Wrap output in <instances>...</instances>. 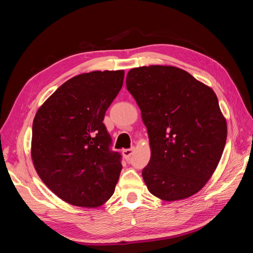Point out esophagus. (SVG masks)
Here are the masks:
<instances>
[{
    "instance_id": "esophagus-1",
    "label": "esophagus",
    "mask_w": 253,
    "mask_h": 253,
    "mask_svg": "<svg viewBox=\"0 0 253 253\" xmlns=\"http://www.w3.org/2000/svg\"><path fill=\"white\" fill-rule=\"evenodd\" d=\"M133 152H134V149H133V148H131V149H126V150L122 151V155H124V157L127 160V159H129V157L132 156Z\"/></svg>"
}]
</instances>
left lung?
Instances as JSON below:
<instances>
[{
    "label": "left lung",
    "instance_id": "8db88e82",
    "mask_svg": "<svg viewBox=\"0 0 253 253\" xmlns=\"http://www.w3.org/2000/svg\"><path fill=\"white\" fill-rule=\"evenodd\" d=\"M126 88L148 128L152 154L142 177L150 192L169 202L198 192L227 139L215 93L186 71L162 65L133 68Z\"/></svg>",
    "mask_w": 253,
    "mask_h": 253
}]
</instances>
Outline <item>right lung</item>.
<instances>
[{
	"instance_id": "obj_1",
	"label": "right lung",
	"mask_w": 253,
	"mask_h": 253,
	"mask_svg": "<svg viewBox=\"0 0 253 253\" xmlns=\"http://www.w3.org/2000/svg\"><path fill=\"white\" fill-rule=\"evenodd\" d=\"M124 77V71L76 76L36 114L32 141L36 171L68 204L93 208L114 193L122 156L112 150V137L102 121Z\"/></svg>"
}]
</instances>
